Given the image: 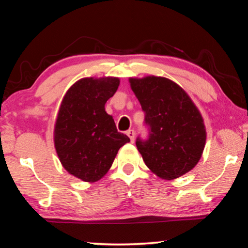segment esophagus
Here are the masks:
<instances>
[{
    "label": "esophagus",
    "mask_w": 248,
    "mask_h": 248,
    "mask_svg": "<svg viewBox=\"0 0 248 248\" xmlns=\"http://www.w3.org/2000/svg\"><path fill=\"white\" fill-rule=\"evenodd\" d=\"M127 136L130 138V141L133 142L134 141V130L133 129H130L127 131Z\"/></svg>",
    "instance_id": "1"
}]
</instances>
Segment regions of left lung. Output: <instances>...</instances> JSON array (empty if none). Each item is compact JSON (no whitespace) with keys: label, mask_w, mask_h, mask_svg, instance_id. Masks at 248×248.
<instances>
[{"label":"left lung","mask_w":248,"mask_h":248,"mask_svg":"<svg viewBox=\"0 0 248 248\" xmlns=\"http://www.w3.org/2000/svg\"><path fill=\"white\" fill-rule=\"evenodd\" d=\"M144 111L149 138L137 139L145 165L163 179L188 173L202 155L205 127L198 108L178 84L161 77L129 78Z\"/></svg>","instance_id":"left-lung-1"}]
</instances>
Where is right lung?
I'll list each match as a JSON object with an SVG mask.
<instances>
[{
  "label": "right lung",
  "instance_id": "1",
  "mask_svg": "<svg viewBox=\"0 0 248 248\" xmlns=\"http://www.w3.org/2000/svg\"><path fill=\"white\" fill-rule=\"evenodd\" d=\"M119 83L111 77L81 78L62 99L54 124V148L65 170L84 182L104 177L119 149L130 142L105 111Z\"/></svg>",
  "mask_w": 248,
  "mask_h": 248
}]
</instances>
